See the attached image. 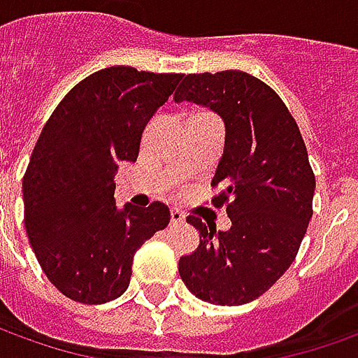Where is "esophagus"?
Segmentation results:
<instances>
[{
    "instance_id": "esophagus-1",
    "label": "esophagus",
    "mask_w": 358,
    "mask_h": 358,
    "mask_svg": "<svg viewBox=\"0 0 358 358\" xmlns=\"http://www.w3.org/2000/svg\"><path fill=\"white\" fill-rule=\"evenodd\" d=\"M169 216H171V224H181V222L185 220L183 212L177 210V208H171V212H169Z\"/></svg>"
}]
</instances>
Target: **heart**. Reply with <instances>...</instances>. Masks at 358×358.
<instances>
[{"mask_svg": "<svg viewBox=\"0 0 358 358\" xmlns=\"http://www.w3.org/2000/svg\"><path fill=\"white\" fill-rule=\"evenodd\" d=\"M199 115H201V113H199Z\"/></svg>", "mask_w": 358, "mask_h": 358, "instance_id": "1", "label": "heart"}]
</instances>
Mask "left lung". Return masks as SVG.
Here are the masks:
<instances>
[{"instance_id":"8db88e82","label":"left lung","mask_w":358,"mask_h":358,"mask_svg":"<svg viewBox=\"0 0 358 358\" xmlns=\"http://www.w3.org/2000/svg\"><path fill=\"white\" fill-rule=\"evenodd\" d=\"M216 110L226 146L212 187L216 208L226 206L231 228L216 231L199 216V248L179 259L185 287L210 304L240 306L285 275L312 218L315 177L296 120L268 87L240 70L189 73L175 91Z\"/></svg>"}]
</instances>
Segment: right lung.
Segmentation results:
<instances>
[{"label":"right lung","instance_id":"add662e5","mask_svg":"<svg viewBox=\"0 0 358 358\" xmlns=\"http://www.w3.org/2000/svg\"><path fill=\"white\" fill-rule=\"evenodd\" d=\"M183 73L110 66L81 80L58 103L23 177L24 230L38 265L64 296L105 304L128 288L136 250L169 224V208L115 201L120 162L140 140Z\"/></svg>","mask_w":358,"mask_h":358}]
</instances>
